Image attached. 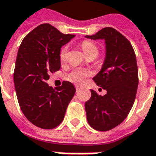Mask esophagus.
I'll use <instances>...</instances> for the list:
<instances>
[{
	"instance_id": "esophagus-1",
	"label": "esophagus",
	"mask_w": 156,
	"mask_h": 156,
	"mask_svg": "<svg viewBox=\"0 0 156 156\" xmlns=\"http://www.w3.org/2000/svg\"><path fill=\"white\" fill-rule=\"evenodd\" d=\"M76 91H78V90H79V89H80V86L76 85Z\"/></svg>"
}]
</instances>
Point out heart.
Wrapping results in <instances>:
<instances>
[{"label":"heart","mask_w":156,"mask_h":156,"mask_svg":"<svg viewBox=\"0 0 156 156\" xmlns=\"http://www.w3.org/2000/svg\"><path fill=\"white\" fill-rule=\"evenodd\" d=\"M81 49H82V51L84 52L86 56L93 55V54L98 56L99 49H98L97 45L93 42L88 41V40L83 41L81 43ZM67 51H68V48L66 46L63 47L61 50V51H60L61 60H64ZM87 76H89V72L87 70H86V69H76L69 75V80L75 82V83H82Z\"/></svg>","instance_id":"heart-1"}]
</instances>
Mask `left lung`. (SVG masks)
<instances>
[{"mask_svg":"<svg viewBox=\"0 0 156 156\" xmlns=\"http://www.w3.org/2000/svg\"><path fill=\"white\" fill-rule=\"evenodd\" d=\"M105 41V56L100 72L93 78L106 90L101 96L91 90L85 104L87 119L99 131L113 129L124 121L134 104L138 87V70L134 50L128 39L112 27L85 36Z\"/></svg>","mask_w":156,"mask_h":156,"instance_id":"obj_1","label":"left lung"}]
</instances>
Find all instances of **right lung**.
<instances>
[{"mask_svg": "<svg viewBox=\"0 0 156 156\" xmlns=\"http://www.w3.org/2000/svg\"><path fill=\"white\" fill-rule=\"evenodd\" d=\"M74 37L42 24L25 37L19 48L13 73L18 101L27 119L42 129L61 124L76 93L69 81L55 88L46 82L50 73L60 69L61 48Z\"/></svg>", "mask_w": 156, "mask_h": 156, "instance_id": "add662e5", "label": "right lung"}]
</instances>
